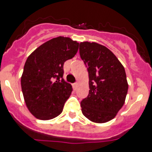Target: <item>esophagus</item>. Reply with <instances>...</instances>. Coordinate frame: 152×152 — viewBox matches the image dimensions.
Returning <instances> with one entry per match:
<instances>
[{
    "mask_svg": "<svg viewBox=\"0 0 152 152\" xmlns=\"http://www.w3.org/2000/svg\"><path fill=\"white\" fill-rule=\"evenodd\" d=\"M77 86H78L77 83H74V84H72V87H73V89H74V90H76V89H77Z\"/></svg>",
    "mask_w": 152,
    "mask_h": 152,
    "instance_id": "34e87169",
    "label": "esophagus"
}]
</instances>
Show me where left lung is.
<instances>
[{
  "label": "left lung",
  "mask_w": 152,
  "mask_h": 152,
  "mask_svg": "<svg viewBox=\"0 0 152 152\" xmlns=\"http://www.w3.org/2000/svg\"><path fill=\"white\" fill-rule=\"evenodd\" d=\"M80 54L89 80V95L80 104L82 113L92 122H109L125 103L129 89L125 68L110 50L95 42H81Z\"/></svg>",
  "instance_id": "left-lung-1"
}]
</instances>
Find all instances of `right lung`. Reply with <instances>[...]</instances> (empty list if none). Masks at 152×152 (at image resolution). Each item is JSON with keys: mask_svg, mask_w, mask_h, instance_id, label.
Listing matches in <instances>:
<instances>
[{"mask_svg": "<svg viewBox=\"0 0 152 152\" xmlns=\"http://www.w3.org/2000/svg\"><path fill=\"white\" fill-rule=\"evenodd\" d=\"M78 49L76 41L58 37L40 45L27 59L21 89L27 109L38 119H52L63 112L72 91L63 79V64Z\"/></svg>", "mask_w": 152, "mask_h": 152, "instance_id": "1", "label": "right lung"}]
</instances>
